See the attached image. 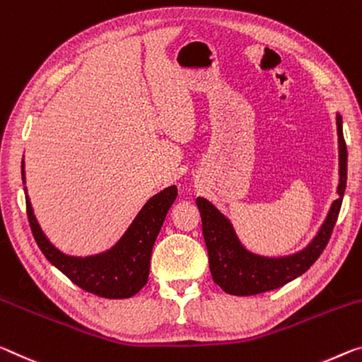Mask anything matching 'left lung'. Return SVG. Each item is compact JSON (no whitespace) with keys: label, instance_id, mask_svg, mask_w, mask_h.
Segmentation results:
<instances>
[{"label":"left lung","instance_id":"8db88e82","mask_svg":"<svg viewBox=\"0 0 362 362\" xmlns=\"http://www.w3.org/2000/svg\"><path fill=\"white\" fill-rule=\"evenodd\" d=\"M338 134V198L330 206L329 214L319 232L306 248L290 256L267 257L251 253L245 248L233 230L232 222L206 198L198 197L197 204L202 212L203 235L209 255V269L212 280L228 295L251 296L264 291L280 288L305 274L317 257L322 255L338 219L343 194L346 188L348 151L343 139L341 116L337 112Z\"/></svg>","mask_w":362,"mask_h":362}]
</instances>
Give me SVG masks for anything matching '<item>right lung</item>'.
Here are the masks:
<instances>
[{"instance_id": "1", "label": "right lung", "mask_w": 362, "mask_h": 362, "mask_svg": "<svg viewBox=\"0 0 362 362\" xmlns=\"http://www.w3.org/2000/svg\"><path fill=\"white\" fill-rule=\"evenodd\" d=\"M22 183H25L24 159H22ZM25 192L27 216L33 238L45 257L71 279L80 288L109 300H122L139 293L150 275L153 245L163 227L168 211L177 198V187L164 188L151 197L119 242L103 253L91 256H69L57 250L42 230L33 214L30 198Z\"/></svg>"}]
</instances>
